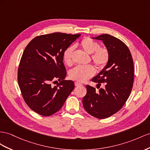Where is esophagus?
Instances as JSON below:
<instances>
[{
  "label": "esophagus",
  "mask_w": 150,
  "mask_h": 150,
  "mask_svg": "<svg viewBox=\"0 0 150 150\" xmlns=\"http://www.w3.org/2000/svg\"><path fill=\"white\" fill-rule=\"evenodd\" d=\"M75 86L76 87H79V86H82V83H79V82H76L75 83Z\"/></svg>",
  "instance_id": "34e87169"
}]
</instances>
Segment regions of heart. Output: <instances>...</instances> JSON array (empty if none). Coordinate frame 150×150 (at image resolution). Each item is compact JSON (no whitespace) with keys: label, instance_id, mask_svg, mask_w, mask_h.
Returning <instances> with one entry per match:
<instances>
[{"label":"heart","instance_id":"heart-1","mask_svg":"<svg viewBox=\"0 0 150 150\" xmlns=\"http://www.w3.org/2000/svg\"><path fill=\"white\" fill-rule=\"evenodd\" d=\"M79 45L87 53L91 54V61L98 69L102 70L106 66L110 59V52L106 47H100L99 42L90 37L83 38ZM74 49V46H69L63 52V59L67 65L72 64ZM95 68L91 64L77 66L70 71V77L79 82H85L95 74Z\"/></svg>","mask_w":150,"mask_h":150}]
</instances>
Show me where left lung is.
<instances>
[{
    "label": "left lung",
    "instance_id": "obj_1",
    "mask_svg": "<svg viewBox=\"0 0 150 150\" xmlns=\"http://www.w3.org/2000/svg\"><path fill=\"white\" fill-rule=\"evenodd\" d=\"M94 38L101 40L110 52L106 67L92 79L100 87L86 86L87 94L82 104L86 112L99 119L110 117L120 110L127 100L134 83V63L130 50L124 42L108 34ZM98 88V89H99Z\"/></svg>",
    "mask_w": 150,
    "mask_h": 150
}]
</instances>
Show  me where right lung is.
Returning a JSON list of instances; mask_svg holds the SVG:
<instances>
[{
  "mask_svg": "<svg viewBox=\"0 0 150 150\" xmlns=\"http://www.w3.org/2000/svg\"><path fill=\"white\" fill-rule=\"evenodd\" d=\"M80 34L52 33L37 36L23 53L18 82L25 102L30 109L48 117L59 111L74 90L71 80H64L67 70L63 54ZM60 82L56 86L52 83Z\"/></svg>",
  "mask_w": 150,
  "mask_h": 150,
  "instance_id": "right-lung-1",
  "label": "right lung"
}]
</instances>
